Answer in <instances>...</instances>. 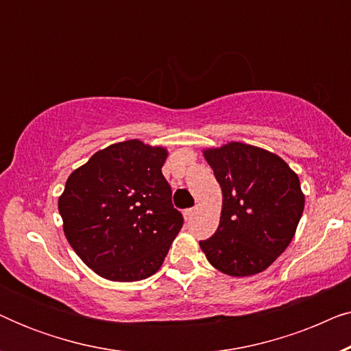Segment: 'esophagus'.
Here are the masks:
<instances>
[{"instance_id":"esophagus-1","label":"esophagus","mask_w":351,"mask_h":351,"mask_svg":"<svg viewBox=\"0 0 351 351\" xmlns=\"http://www.w3.org/2000/svg\"><path fill=\"white\" fill-rule=\"evenodd\" d=\"M195 214H196V208H191V209H185V210H184L185 219H191Z\"/></svg>"}]
</instances>
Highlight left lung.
Masks as SVG:
<instances>
[{"label": "left lung", "mask_w": 351, "mask_h": 351, "mask_svg": "<svg viewBox=\"0 0 351 351\" xmlns=\"http://www.w3.org/2000/svg\"><path fill=\"white\" fill-rule=\"evenodd\" d=\"M204 158L223 199L219 228L201 249L225 275L263 271L289 246L304 213L299 177L275 153L241 142L209 148Z\"/></svg>", "instance_id": "left-lung-1"}]
</instances>
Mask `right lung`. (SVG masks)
I'll list each match as a JSON object with an SVG mask.
<instances>
[{
  "instance_id": "right-lung-1",
  "label": "right lung",
  "mask_w": 351,
  "mask_h": 351,
  "mask_svg": "<svg viewBox=\"0 0 351 351\" xmlns=\"http://www.w3.org/2000/svg\"><path fill=\"white\" fill-rule=\"evenodd\" d=\"M166 148L113 143L66 179L59 213L70 246L97 275L141 281L160 270L184 225L161 167Z\"/></svg>"
}]
</instances>
